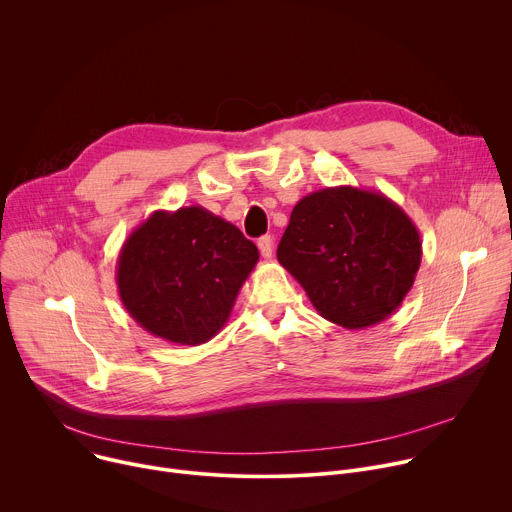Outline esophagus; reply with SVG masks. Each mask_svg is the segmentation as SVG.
Wrapping results in <instances>:
<instances>
[{
    "label": "esophagus",
    "instance_id": "34e87169",
    "mask_svg": "<svg viewBox=\"0 0 512 512\" xmlns=\"http://www.w3.org/2000/svg\"><path fill=\"white\" fill-rule=\"evenodd\" d=\"M257 247H259L261 255H263L265 259H269V257H271V253H273V239H271V235L261 237V239L257 241Z\"/></svg>",
    "mask_w": 512,
    "mask_h": 512
}]
</instances>
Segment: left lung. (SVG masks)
<instances>
[{
  "label": "left lung",
  "instance_id": "8db88e82",
  "mask_svg": "<svg viewBox=\"0 0 512 512\" xmlns=\"http://www.w3.org/2000/svg\"><path fill=\"white\" fill-rule=\"evenodd\" d=\"M277 261L322 318L362 330L387 320L405 300L421 263V239L385 194L334 186L294 206Z\"/></svg>",
  "mask_w": 512,
  "mask_h": 512
}]
</instances>
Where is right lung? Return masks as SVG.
Segmentation results:
<instances>
[{"mask_svg": "<svg viewBox=\"0 0 512 512\" xmlns=\"http://www.w3.org/2000/svg\"><path fill=\"white\" fill-rule=\"evenodd\" d=\"M259 261L253 241L202 206L156 210L123 243L117 289L150 334L198 346L218 334Z\"/></svg>", "mask_w": 512, "mask_h": 512, "instance_id": "1", "label": "right lung"}]
</instances>
